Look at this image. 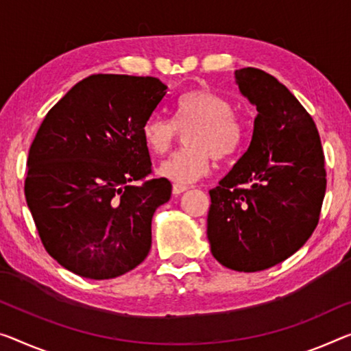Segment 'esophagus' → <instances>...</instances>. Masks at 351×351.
Returning <instances> with one entry per match:
<instances>
[{
  "label": "esophagus",
  "mask_w": 351,
  "mask_h": 351,
  "mask_svg": "<svg viewBox=\"0 0 351 351\" xmlns=\"http://www.w3.org/2000/svg\"><path fill=\"white\" fill-rule=\"evenodd\" d=\"M188 188H190V186H186V185H180V183H174V185H172V193H174L176 196H177V194H182L183 191H186Z\"/></svg>",
  "instance_id": "1"
}]
</instances>
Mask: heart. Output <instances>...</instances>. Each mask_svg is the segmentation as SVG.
I'll return each mask as SVG.
<instances>
[{
  "label": "heart",
  "mask_w": 351,
  "mask_h": 351,
  "mask_svg": "<svg viewBox=\"0 0 351 351\" xmlns=\"http://www.w3.org/2000/svg\"><path fill=\"white\" fill-rule=\"evenodd\" d=\"M185 130L186 147L171 155L158 168L161 177L180 185L206 176L212 157H232L243 139V127L230 101L207 89L180 95L172 122L154 114L143 123L141 132L145 147L155 155H163L176 143L177 132Z\"/></svg>",
  "instance_id": "obj_1"
}]
</instances>
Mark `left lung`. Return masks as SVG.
Segmentation results:
<instances>
[{
  "label": "left lung",
  "mask_w": 351,
  "mask_h": 351,
  "mask_svg": "<svg viewBox=\"0 0 351 351\" xmlns=\"http://www.w3.org/2000/svg\"><path fill=\"white\" fill-rule=\"evenodd\" d=\"M256 106L251 143L210 190L207 239L213 257L235 271H262L295 254L319 223L325 155L312 117L271 75L235 70Z\"/></svg>",
  "instance_id": "obj_1"
}]
</instances>
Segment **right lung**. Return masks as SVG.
<instances>
[{
    "mask_svg": "<svg viewBox=\"0 0 351 351\" xmlns=\"http://www.w3.org/2000/svg\"><path fill=\"white\" fill-rule=\"evenodd\" d=\"M168 86L154 77L99 73L48 111L29 147L26 204L42 243L78 276L112 279L152 245V217L169 201L168 179L150 174L143 123Z\"/></svg>",
    "mask_w": 351,
    "mask_h": 351,
    "instance_id": "obj_1",
    "label": "right lung"
}]
</instances>
